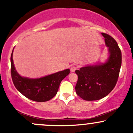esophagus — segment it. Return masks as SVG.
<instances>
[{
    "label": "esophagus",
    "mask_w": 133,
    "mask_h": 133,
    "mask_svg": "<svg viewBox=\"0 0 133 133\" xmlns=\"http://www.w3.org/2000/svg\"><path fill=\"white\" fill-rule=\"evenodd\" d=\"M76 69H77V68H76V66H71V69H70V71H71L72 72H75Z\"/></svg>",
    "instance_id": "34e87169"
}]
</instances>
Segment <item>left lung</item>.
Listing matches in <instances>:
<instances>
[{
  "mask_svg": "<svg viewBox=\"0 0 133 133\" xmlns=\"http://www.w3.org/2000/svg\"><path fill=\"white\" fill-rule=\"evenodd\" d=\"M101 34L108 48L109 57L106 61L76 71L78 76L76 92L86 101L99 100L108 95L116 84L119 74L122 61L119 47L114 38Z\"/></svg>",
  "mask_w": 133,
  "mask_h": 133,
  "instance_id": "obj_1",
  "label": "left lung"
}]
</instances>
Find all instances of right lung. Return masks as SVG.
Wrapping results in <instances>:
<instances>
[{
    "mask_svg": "<svg viewBox=\"0 0 133 133\" xmlns=\"http://www.w3.org/2000/svg\"><path fill=\"white\" fill-rule=\"evenodd\" d=\"M13 51L10 57L11 76L16 89L24 96L34 101L45 102L54 97L57 94L60 83L69 74V69L40 78L22 77L17 72L14 64Z\"/></svg>",
    "mask_w": 133,
    "mask_h": 133,
    "instance_id": "add662e5",
    "label": "right lung"
}]
</instances>
